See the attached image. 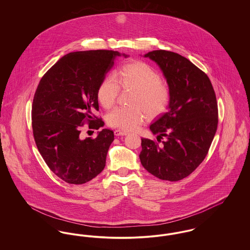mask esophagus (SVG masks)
Segmentation results:
<instances>
[{
	"instance_id": "1",
	"label": "esophagus",
	"mask_w": 250,
	"mask_h": 250,
	"mask_svg": "<svg viewBox=\"0 0 250 250\" xmlns=\"http://www.w3.org/2000/svg\"><path fill=\"white\" fill-rule=\"evenodd\" d=\"M127 134H128L127 131L120 130V129H116V130L114 131V135L115 136H125Z\"/></svg>"
}]
</instances>
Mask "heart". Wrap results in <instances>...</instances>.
<instances>
[{"instance_id":"b5f03b06","label":"heart","mask_w":250,"mask_h":250,"mask_svg":"<svg viewBox=\"0 0 250 250\" xmlns=\"http://www.w3.org/2000/svg\"><path fill=\"white\" fill-rule=\"evenodd\" d=\"M123 90L135 91L131 100L133 107H115L107 115V124L111 127L131 130L138 127L146 118L160 115L170 101V92L162 83L161 76L150 64L143 61H133L121 65L115 74L106 76L98 85L96 96L105 108L112 107Z\"/></svg>"}]
</instances>
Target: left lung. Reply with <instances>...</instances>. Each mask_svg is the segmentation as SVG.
Here are the masks:
<instances>
[{"label":"left lung","mask_w":250,"mask_h":250,"mask_svg":"<svg viewBox=\"0 0 250 250\" xmlns=\"http://www.w3.org/2000/svg\"><path fill=\"white\" fill-rule=\"evenodd\" d=\"M159 65L170 92L168 110L150 129L156 140L142 139L140 159L155 177L175 182L204 160L214 140L218 109L208 76L178 53L163 49L144 55Z\"/></svg>","instance_id":"1"}]
</instances>
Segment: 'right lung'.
<instances>
[{"instance_id":"obj_1","label":"right lung","mask_w":250,"mask_h":250,"mask_svg":"<svg viewBox=\"0 0 250 250\" xmlns=\"http://www.w3.org/2000/svg\"><path fill=\"white\" fill-rule=\"evenodd\" d=\"M125 57L127 55L123 54ZM118 51L87 50L64 55L42 77L32 106V126L37 149L48 167L62 181L83 185L105 167L113 131L95 139H81L84 123L98 129L104 122L98 110L97 87L114 64Z\"/></svg>"}]
</instances>
